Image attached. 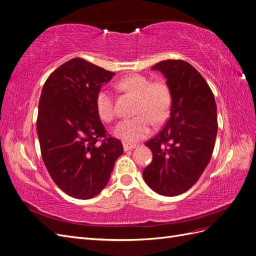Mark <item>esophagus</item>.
I'll return each mask as SVG.
<instances>
[{"instance_id":"1","label":"esophagus","mask_w":256,"mask_h":256,"mask_svg":"<svg viewBox=\"0 0 256 256\" xmlns=\"http://www.w3.org/2000/svg\"><path fill=\"white\" fill-rule=\"evenodd\" d=\"M122 145H124V150H125L126 152L134 150V148H136V144H130V143H124Z\"/></svg>"}]
</instances>
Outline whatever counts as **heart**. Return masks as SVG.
Segmentation results:
<instances>
[{"label":"heart","instance_id":"heart-1","mask_svg":"<svg viewBox=\"0 0 256 256\" xmlns=\"http://www.w3.org/2000/svg\"><path fill=\"white\" fill-rule=\"evenodd\" d=\"M118 88L138 97L134 118L120 120L114 128L115 136L128 143H134L148 136L154 122H164L170 113L172 97L168 85L164 82L152 83L142 74H130L118 82ZM96 109L99 118L111 122L116 116L114 98L108 90H99L96 97ZM142 112V114L140 113Z\"/></svg>","mask_w":256,"mask_h":256}]
</instances>
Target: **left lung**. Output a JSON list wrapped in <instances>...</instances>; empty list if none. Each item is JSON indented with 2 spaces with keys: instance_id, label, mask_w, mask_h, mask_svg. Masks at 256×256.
<instances>
[{
  "instance_id": "obj_1",
  "label": "left lung",
  "mask_w": 256,
  "mask_h": 256,
  "mask_svg": "<svg viewBox=\"0 0 256 256\" xmlns=\"http://www.w3.org/2000/svg\"><path fill=\"white\" fill-rule=\"evenodd\" d=\"M152 69L164 76L172 104L166 126L145 143L152 161L142 174L158 194L175 196L188 191L210 161L218 132L216 106L207 82L187 62L162 60Z\"/></svg>"
}]
</instances>
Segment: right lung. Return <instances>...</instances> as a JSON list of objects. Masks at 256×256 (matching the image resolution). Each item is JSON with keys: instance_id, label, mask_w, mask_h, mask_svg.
I'll list each match as a JSON object with an SVG mask.
<instances>
[{"instance_id": "right-lung-1", "label": "right lung", "mask_w": 256, "mask_h": 256, "mask_svg": "<svg viewBox=\"0 0 256 256\" xmlns=\"http://www.w3.org/2000/svg\"><path fill=\"white\" fill-rule=\"evenodd\" d=\"M114 74L72 58L44 84L37 118L42 160L58 187L76 198L102 192L124 152L120 140L106 136L96 109L97 94Z\"/></svg>"}]
</instances>
